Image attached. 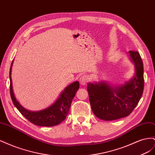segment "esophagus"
<instances>
[{"label": "esophagus", "instance_id": "obj_1", "mask_svg": "<svg viewBox=\"0 0 155 155\" xmlns=\"http://www.w3.org/2000/svg\"><path fill=\"white\" fill-rule=\"evenodd\" d=\"M89 77L86 74H83L81 76V78H79V82H80V84L82 85H87V83L89 81Z\"/></svg>", "mask_w": 155, "mask_h": 155}]
</instances>
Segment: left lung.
Masks as SVG:
<instances>
[{"label": "left lung", "mask_w": 155, "mask_h": 155, "mask_svg": "<svg viewBox=\"0 0 155 155\" xmlns=\"http://www.w3.org/2000/svg\"><path fill=\"white\" fill-rule=\"evenodd\" d=\"M135 65L134 77L124 85L114 88L104 82L88 83L87 91L94 114L103 120L111 121L129 116L141 98L144 86L143 62L138 51H129Z\"/></svg>", "instance_id": "8db88e82"}]
</instances>
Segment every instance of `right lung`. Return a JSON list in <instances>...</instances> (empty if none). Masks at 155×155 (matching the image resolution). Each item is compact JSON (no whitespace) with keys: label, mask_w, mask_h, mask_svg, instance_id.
I'll return each mask as SVG.
<instances>
[{"label":"right lung","mask_w":155,"mask_h":155,"mask_svg":"<svg viewBox=\"0 0 155 155\" xmlns=\"http://www.w3.org/2000/svg\"><path fill=\"white\" fill-rule=\"evenodd\" d=\"M13 62V61L12 63L10 70V90L11 97L14 105L17 107V109L19 110L22 116H24L28 120L35 125L51 127L61 123L66 118L72 104V99L79 88V82H74L67 88H65L64 90L61 94L58 100L47 109L37 112L29 111L19 104L14 96L11 77Z\"/></svg>","instance_id":"1"}]
</instances>
